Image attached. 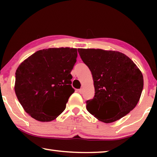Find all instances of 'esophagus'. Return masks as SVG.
<instances>
[{
  "instance_id": "34e87169",
  "label": "esophagus",
  "mask_w": 157,
  "mask_h": 157,
  "mask_svg": "<svg viewBox=\"0 0 157 157\" xmlns=\"http://www.w3.org/2000/svg\"><path fill=\"white\" fill-rule=\"evenodd\" d=\"M78 91H79V94H82V92H83V89H79L78 90Z\"/></svg>"
}]
</instances>
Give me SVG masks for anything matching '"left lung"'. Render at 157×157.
I'll list each match as a JSON object with an SVG mask.
<instances>
[{
    "instance_id": "1",
    "label": "left lung",
    "mask_w": 157,
    "mask_h": 157,
    "mask_svg": "<svg viewBox=\"0 0 157 157\" xmlns=\"http://www.w3.org/2000/svg\"><path fill=\"white\" fill-rule=\"evenodd\" d=\"M83 62L91 71L95 95L86 101V109L98 120L110 123L136 107L143 88L141 71L123 53L102 49L78 48ZM109 105L118 108L110 112Z\"/></svg>"
}]
</instances>
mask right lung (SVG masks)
I'll use <instances>...</instances> for the list:
<instances>
[{
	"instance_id": "obj_1",
	"label": "right lung",
	"mask_w": 157,
	"mask_h": 157,
	"mask_svg": "<svg viewBox=\"0 0 157 157\" xmlns=\"http://www.w3.org/2000/svg\"><path fill=\"white\" fill-rule=\"evenodd\" d=\"M77 48H51L34 52L18 66L14 91L26 113L40 122L55 120L75 90L71 72Z\"/></svg>"
}]
</instances>
